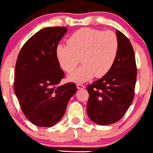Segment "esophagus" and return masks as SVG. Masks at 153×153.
Returning <instances> with one entry per match:
<instances>
[{"label": "esophagus", "mask_w": 153, "mask_h": 153, "mask_svg": "<svg viewBox=\"0 0 153 153\" xmlns=\"http://www.w3.org/2000/svg\"><path fill=\"white\" fill-rule=\"evenodd\" d=\"M76 87H77V88H78V89H84L85 88V86L84 85L79 83V84L76 85Z\"/></svg>", "instance_id": "obj_1"}]
</instances>
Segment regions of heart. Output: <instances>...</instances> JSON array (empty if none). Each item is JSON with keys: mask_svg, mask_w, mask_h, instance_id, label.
<instances>
[{"mask_svg": "<svg viewBox=\"0 0 153 153\" xmlns=\"http://www.w3.org/2000/svg\"><path fill=\"white\" fill-rule=\"evenodd\" d=\"M67 45L56 47V56L62 68L68 74L74 71L81 59L83 65L69 76L75 82L106 75L118 53V39L115 33L109 30L79 29L68 38Z\"/></svg>", "mask_w": 153, "mask_h": 153, "instance_id": "heart-1", "label": "heart"}]
</instances>
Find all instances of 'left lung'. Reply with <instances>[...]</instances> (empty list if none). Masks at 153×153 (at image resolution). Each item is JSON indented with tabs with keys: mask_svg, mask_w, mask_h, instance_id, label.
<instances>
[{
	"mask_svg": "<svg viewBox=\"0 0 153 153\" xmlns=\"http://www.w3.org/2000/svg\"><path fill=\"white\" fill-rule=\"evenodd\" d=\"M116 35L118 53L112 68L106 75L87 86V114L99 125L112 124L120 120L134 96L137 66L134 50L123 33L117 30Z\"/></svg>",
	"mask_w": 153,
	"mask_h": 153,
	"instance_id": "obj_1",
	"label": "left lung"
}]
</instances>
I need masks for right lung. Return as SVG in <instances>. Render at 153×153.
Listing matches in <instances>:
<instances>
[{
    "instance_id": "obj_1",
    "label": "right lung",
    "mask_w": 153,
    "mask_h": 153,
    "mask_svg": "<svg viewBox=\"0 0 153 153\" xmlns=\"http://www.w3.org/2000/svg\"><path fill=\"white\" fill-rule=\"evenodd\" d=\"M66 32L65 27L42 29L26 42L18 56L15 93L25 115L38 126L56 124L76 92L74 82L59 85L65 73L56 56V48Z\"/></svg>"
}]
</instances>
